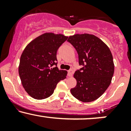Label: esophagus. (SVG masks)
<instances>
[{"label":"esophagus","instance_id":"esophagus-1","mask_svg":"<svg viewBox=\"0 0 131 131\" xmlns=\"http://www.w3.org/2000/svg\"><path fill=\"white\" fill-rule=\"evenodd\" d=\"M73 70H70L68 71V75L69 77H71L72 74H73Z\"/></svg>","mask_w":131,"mask_h":131}]
</instances>
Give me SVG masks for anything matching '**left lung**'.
Returning a JSON list of instances; mask_svg holds the SVG:
<instances>
[{
	"mask_svg": "<svg viewBox=\"0 0 131 131\" xmlns=\"http://www.w3.org/2000/svg\"><path fill=\"white\" fill-rule=\"evenodd\" d=\"M68 41L78 53L79 65L74 78L77 84L71 93L82 102L97 100L108 88L114 74L115 65L112 52L102 40L93 34H76Z\"/></svg>",
	"mask_w": 131,
	"mask_h": 131,
	"instance_id": "obj_1",
	"label": "left lung"
}]
</instances>
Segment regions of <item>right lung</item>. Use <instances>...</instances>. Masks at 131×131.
<instances>
[{"mask_svg": "<svg viewBox=\"0 0 131 131\" xmlns=\"http://www.w3.org/2000/svg\"><path fill=\"white\" fill-rule=\"evenodd\" d=\"M63 34L46 32L27 45L18 67L23 87L33 99L42 100L53 93L58 82L67 76L65 70L52 68L57 64V52L67 40Z\"/></svg>", "mask_w": 131, "mask_h": 131, "instance_id": "right-lung-1", "label": "right lung"}]
</instances>
